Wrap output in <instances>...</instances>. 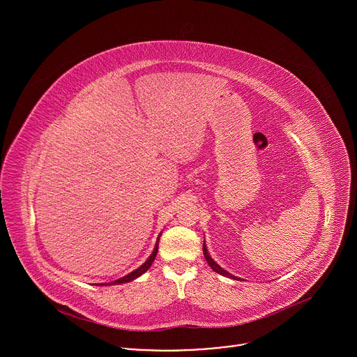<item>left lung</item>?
<instances>
[{"label":"left lung","instance_id":"obj_1","mask_svg":"<svg viewBox=\"0 0 357 357\" xmlns=\"http://www.w3.org/2000/svg\"><path fill=\"white\" fill-rule=\"evenodd\" d=\"M203 256H205V259H206V261H208V264L211 266V268L215 271V273H218V274H220V275H225V277H229V278H233V280H241V278H238V277H236V275H233V274H230L229 271H226V270H223L212 257H211V254H209V251H208V247H206V244L203 243Z\"/></svg>","mask_w":357,"mask_h":357}]
</instances>
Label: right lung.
Listing matches in <instances>:
<instances>
[{
	"label": "right lung",
	"instance_id": "1",
	"mask_svg": "<svg viewBox=\"0 0 357 357\" xmlns=\"http://www.w3.org/2000/svg\"><path fill=\"white\" fill-rule=\"evenodd\" d=\"M161 234H162V233H160V236H158V238H157V243H155L154 251L151 252V256L146 259V261H145L141 267H138L137 270L131 271L130 274H127V275H124V277H121V278H119V280H116V281H113V282H105V284H97V285H119V284L131 282V281H134L135 278L141 277L145 271H148V268L152 266V263H154V260H155V257H157V252H158V241H160Z\"/></svg>",
	"mask_w": 357,
	"mask_h": 357
}]
</instances>
